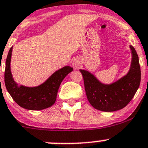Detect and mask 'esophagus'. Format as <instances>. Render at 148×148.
<instances>
[{
    "label": "esophagus",
    "instance_id": "1",
    "mask_svg": "<svg viewBox=\"0 0 148 148\" xmlns=\"http://www.w3.org/2000/svg\"><path fill=\"white\" fill-rule=\"evenodd\" d=\"M72 65L74 67V69H79L80 67V66H81V62H80V61L79 59H76L72 62Z\"/></svg>",
    "mask_w": 148,
    "mask_h": 148
}]
</instances>
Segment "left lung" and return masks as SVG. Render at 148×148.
<instances>
[{"mask_svg":"<svg viewBox=\"0 0 148 148\" xmlns=\"http://www.w3.org/2000/svg\"><path fill=\"white\" fill-rule=\"evenodd\" d=\"M132 54L128 72L111 84L101 82L93 74L80 69L82 74L88 101L94 108L103 112H114L124 108L138 89L141 79L139 58L135 48L130 46Z\"/></svg>","mask_w":148,"mask_h":148,"instance_id":"8db88e82","label":"left lung"}]
</instances>
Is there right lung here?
Wrapping results in <instances>:
<instances>
[{
  "instance_id": "obj_1",
  "label": "right lung",
  "mask_w": 148,
  "mask_h": 148,
  "mask_svg": "<svg viewBox=\"0 0 148 148\" xmlns=\"http://www.w3.org/2000/svg\"><path fill=\"white\" fill-rule=\"evenodd\" d=\"M13 47L10 49L5 61V85L8 93L20 107L29 110H41L51 107L56 99L61 83L66 76L73 71L72 67L66 66L52 74L41 84L36 86L18 85L14 81L10 62Z\"/></svg>"
}]
</instances>
